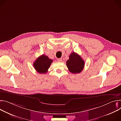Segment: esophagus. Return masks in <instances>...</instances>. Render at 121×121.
<instances>
[{
  "instance_id": "1",
  "label": "esophagus",
  "mask_w": 121,
  "mask_h": 121,
  "mask_svg": "<svg viewBox=\"0 0 121 121\" xmlns=\"http://www.w3.org/2000/svg\"><path fill=\"white\" fill-rule=\"evenodd\" d=\"M57 61L58 62H61L62 61V58H58V59H57Z\"/></svg>"
}]
</instances>
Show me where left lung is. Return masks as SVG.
<instances>
[{
    "label": "left lung",
    "instance_id": "obj_1",
    "mask_svg": "<svg viewBox=\"0 0 121 121\" xmlns=\"http://www.w3.org/2000/svg\"><path fill=\"white\" fill-rule=\"evenodd\" d=\"M67 66L69 71L73 74L80 73L84 66V61L77 53L72 52L67 61Z\"/></svg>",
    "mask_w": 121,
    "mask_h": 121
}]
</instances>
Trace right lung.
Returning a JSON list of instances; mask_svg holds the SVG:
<instances>
[{"label": "right lung", "mask_w": 121, "mask_h": 121, "mask_svg": "<svg viewBox=\"0 0 121 121\" xmlns=\"http://www.w3.org/2000/svg\"><path fill=\"white\" fill-rule=\"evenodd\" d=\"M52 61L53 60L50 59L47 56L43 54L35 60L33 65L38 73L44 74L47 72Z\"/></svg>", "instance_id": "obj_1"}]
</instances>
